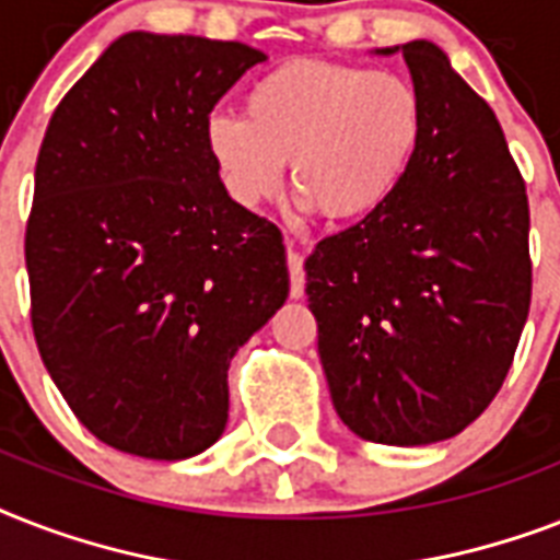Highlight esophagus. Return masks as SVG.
Segmentation results:
<instances>
[{
    "instance_id": "34e87169",
    "label": "esophagus",
    "mask_w": 560,
    "mask_h": 560,
    "mask_svg": "<svg viewBox=\"0 0 560 560\" xmlns=\"http://www.w3.org/2000/svg\"><path fill=\"white\" fill-rule=\"evenodd\" d=\"M288 272H290V296L302 299L305 296V264H302V255L288 253Z\"/></svg>"
}]
</instances>
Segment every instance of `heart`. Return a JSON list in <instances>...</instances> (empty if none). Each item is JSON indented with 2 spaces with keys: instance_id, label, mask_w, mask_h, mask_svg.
Masks as SVG:
<instances>
[{
  "instance_id": "b5f03b06",
  "label": "heart",
  "mask_w": 560,
  "mask_h": 560,
  "mask_svg": "<svg viewBox=\"0 0 560 560\" xmlns=\"http://www.w3.org/2000/svg\"><path fill=\"white\" fill-rule=\"evenodd\" d=\"M421 133L424 107L407 78L290 60L249 86L244 118H211L206 144L220 183L241 206L270 200L290 162L302 206L351 223L398 191Z\"/></svg>"
}]
</instances>
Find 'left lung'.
I'll use <instances>...</instances> for the list:
<instances>
[{"label": "left lung", "mask_w": 560, "mask_h": 560, "mask_svg": "<svg viewBox=\"0 0 560 560\" xmlns=\"http://www.w3.org/2000/svg\"><path fill=\"white\" fill-rule=\"evenodd\" d=\"M395 48H383L392 55ZM424 133L400 188L305 261L334 407L377 444L444 442L503 386L532 302L529 197L494 109L400 46Z\"/></svg>", "instance_id": "left-lung-1"}]
</instances>
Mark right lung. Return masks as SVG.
I'll return each instance as SVG.
<instances>
[{
  "mask_svg": "<svg viewBox=\"0 0 560 560\" xmlns=\"http://www.w3.org/2000/svg\"><path fill=\"white\" fill-rule=\"evenodd\" d=\"M258 48L130 31L48 121L25 226L31 328L86 430L144 459L223 433L229 360L288 299L276 223L226 194L214 104Z\"/></svg>",
  "mask_w": 560,
  "mask_h": 560,
  "instance_id": "add662e5",
  "label": "right lung"
}]
</instances>
